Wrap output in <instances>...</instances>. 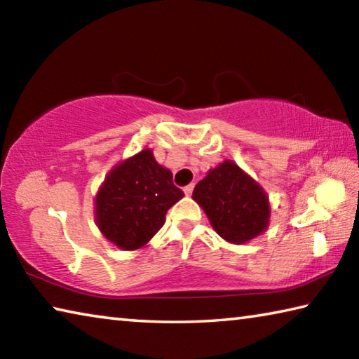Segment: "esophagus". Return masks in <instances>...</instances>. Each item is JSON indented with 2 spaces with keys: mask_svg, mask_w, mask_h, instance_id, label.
I'll list each match as a JSON object with an SVG mask.
<instances>
[{
  "mask_svg": "<svg viewBox=\"0 0 359 359\" xmlns=\"http://www.w3.org/2000/svg\"><path fill=\"white\" fill-rule=\"evenodd\" d=\"M193 188H194V185H193V184H190V185H187V187L184 188V191H185V194H187V196H190V194L193 193Z\"/></svg>",
  "mask_w": 359,
  "mask_h": 359,
  "instance_id": "34e87169",
  "label": "esophagus"
}]
</instances>
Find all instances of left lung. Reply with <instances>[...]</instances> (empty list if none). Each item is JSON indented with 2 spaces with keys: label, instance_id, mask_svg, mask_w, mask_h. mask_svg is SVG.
<instances>
[{
  "label": "left lung",
  "instance_id": "obj_1",
  "mask_svg": "<svg viewBox=\"0 0 359 359\" xmlns=\"http://www.w3.org/2000/svg\"><path fill=\"white\" fill-rule=\"evenodd\" d=\"M193 199L217 233L233 244L257 238L269 223L271 209L263 188L233 161L222 163L198 182Z\"/></svg>",
  "mask_w": 359,
  "mask_h": 359
}]
</instances>
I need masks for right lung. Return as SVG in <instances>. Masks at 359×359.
<instances>
[{
    "instance_id": "right-lung-1",
    "label": "right lung",
    "mask_w": 359,
    "mask_h": 359,
    "mask_svg": "<svg viewBox=\"0 0 359 359\" xmlns=\"http://www.w3.org/2000/svg\"><path fill=\"white\" fill-rule=\"evenodd\" d=\"M172 174L142 150L112 169L96 196V223L123 250H136L154 238L166 212L182 199Z\"/></svg>"
}]
</instances>
